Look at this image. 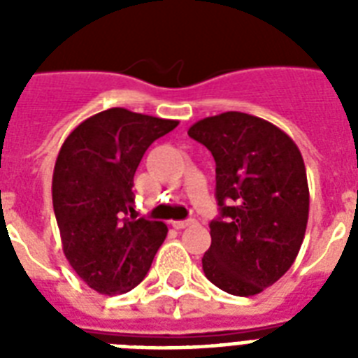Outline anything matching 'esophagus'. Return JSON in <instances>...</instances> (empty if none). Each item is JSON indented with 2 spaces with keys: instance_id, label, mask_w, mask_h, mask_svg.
Returning a JSON list of instances; mask_svg holds the SVG:
<instances>
[{
  "instance_id": "obj_1",
  "label": "esophagus",
  "mask_w": 358,
  "mask_h": 358,
  "mask_svg": "<svg viewBox=\"0 0 358 358\" xmlns=\"http://www.w3.org/2000/svg\"><path fill=\"white\" fill-rule=\"evenodd\" d=\"M191 224H195V219H185V221H174L173 227L174 229H187V227H191Z\"/></svg>"
}]
</instances>
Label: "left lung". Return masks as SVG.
I'll use <instances>...</instances> for the list:
<instances>
[{"label": "left lung", "instance_id": "left-lung-1", "mask_svg": "<svg viewBox=\"0 0 358 358\" xmlns=\"http://www.w3.org/2000/svg\"><path fill=\"white\" fill-rule=\"evenodd\" d=\"M215 159L221 215L202 269L227 294L249 297L275 284L297 258L308 223V182L299 148L275 124L227 111L189 128Z\"/></svg>", "mask_w": 358, "mask_h": 358}]
</instances>
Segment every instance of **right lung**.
Masks as SVG:
<instances>
[{"label": "right lung", "instance_id": "1", "mask_svg": "<svg viewBox=\"0 0 358 358\" xmlns=\"http://www.w3.org/2000/svg\"><path fill=\"white\" fill-rule=\"evenodd\" d=\"M176 126L111 108L83 120L59 150L52 199L63 252L98 294L135 288L167 236L162 221L137 219L131 187L146 148Z\"/></svg>", "mask_w": 358, "mask_h": 358}]
</instances>
